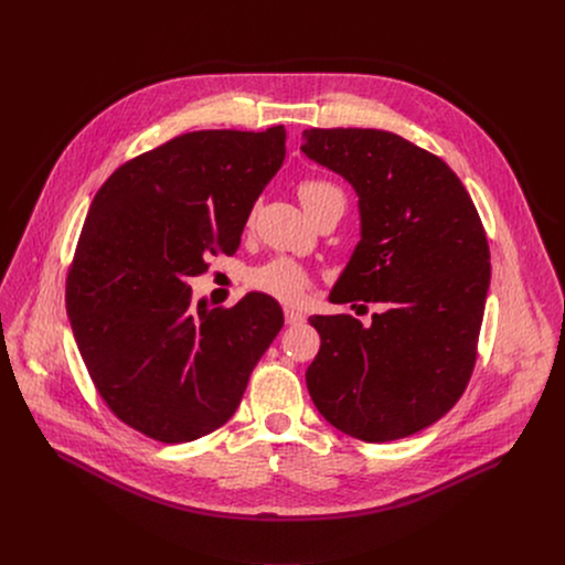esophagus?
Segmentation results:
<instances>
[{"label":"esophagus","instance_id":"obj_1","mask_svg":"<svg viewBox=\"0 0 565 565\" xmlns=\"http://www.w3.org/2000/svg\"><path fill=\"white\" fill-rule=\"evenodd\" d=\"M284 317H286V324H290V327H299L306 321V315L299 310H292V308H286Z\"/></svg>","mask_w":565,"mask_h":565}]
</instances>
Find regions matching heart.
<instances>
[{"mask_svg": "<svg viewBox=\"0 0 565 565\" xmlns=\"http://www.w3.org/2000/svg\"><path fill=\"white\" fill-rule=\"evenodd\" d=\"M297 192L308 212H315L327 199H344L338 185L321 179L301 181ZM253 216L255 214H250V218ZM248 286L281 303H301L308 290L312 288V275L308 273L306 266L288 257H275L248 273Z\"/></svg>", "mask_w": 565, "mask_h": 565, "instance_id": "b5f03b06", "label": "heart"}]
</instances>
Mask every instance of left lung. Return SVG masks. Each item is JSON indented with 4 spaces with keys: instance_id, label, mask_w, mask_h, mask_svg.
<instances>
[{
    "instance_id": "left-lung-1",
    "label": "left lung",
    "mask_w": 565,
    "mask_h": 565,
    "mask_svg": "<svg viewBox=\"0 0 565 565\" xmlns=\"http://www.w3.org/2000/svg\"><path fill=\"white\" fill-rule=\"evenodd\" d=\"M301 151L360 196L362 241L331 292L375 301L353 315H315L321 347L308 393L335 429L364 443L407 438L465 393L490 288V246L478 210L443 158L382 129H308Z\"/></svg>"
}]
</instances>
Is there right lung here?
I'll use <instances>...</instances> for the list:
<instances>
[{
  "label": "right lung",
  "instance_id": "add662e5",
  "mask_svg": "<svg viewBox=\"0 0 565 565\" xmlns=\"http://www.w3.org/2000/svg\"><path fill=\"white\" fill-rule=\"evenodd\" d=\"M284 156V125L190 131L127 160L89 207L66 312L105 405L147 438L177 445L223 427L284 327L264 292L210 308L188 286L210 257L236 253Z\"/></svg>",
  "mask_w": 565,
  "mask_h": 565
}]
</instances>
